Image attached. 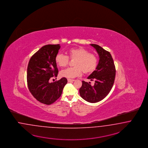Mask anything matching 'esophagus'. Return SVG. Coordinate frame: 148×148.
Here are the masks:
<instances>
[{
    "label": "esophagus",
    "instance_id": "1",
    "mask_svg": "<svg viewBox=\"0 0 148 148\" xmlns=\"http://www.w3.org/2000/svg\"><path fill=\"white\" fill-rule=\"evenodd\" d=\"M74 81H75V80H74V79H68V82H74Z\"/></svg>",
    "mask_w": 148,
    "mask_h": 148
}]
</instances>
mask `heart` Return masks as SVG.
Segmentation results:
<instances>
[{"label":"heart","mask_w":148,"mask_h":148,"mask_svg":"<svg viewBox=\"0 0 148 148\" xmlns=\"http://www.w3.org/2000/svg\"><path fill=\"white\" fill-rule=\"evenodd\" d=\"M68 56L58 53L55 56V62L60 67L66 66L69 58L75 60L73 67H69L60 71V76L66 78H73L80 76L83 72L90 74L95 71L98 65L97 56L83 47L71 48L68 51Z\"/></svg>","instance_id":"1"}]
</instances>
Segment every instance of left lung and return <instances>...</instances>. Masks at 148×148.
Wrapping results in <instances>:
<instances>
[{"label":"left lung","instance_id":"left-lung-1","mask_svg":"<svg viewBox=\"0 0 148 148\" xmlns=\"http://www.w3.org/2000/svg\"><path fill=\"white\" fill-rule=\"evenodd\" d=\"M97 51L99 61L96 68L88 79L95 82L94 85L90 82L82 81L79 92L80 96L90 103H96L103 99L112 88L114 83L116 69L112 56L109 51L96 44H91Z\"/></svg>","mask_w":148,"mask_h":148}]
</instances>
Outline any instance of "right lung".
Wrapping results in <instances>:
<instances>
[{
    "label": "right lung",
    "mask_w": 148,
    "mask_h": 148,
    "mask_svg": "<svg viewBox=\"0 0 148 148\" xmlns=\"http://www.w3.org/2000/svg\"><path fill=\"white\" fill-rule=\"evenodd\" d=\"M60 49V44L44 45L31 57L28 64L27 81L29 91L38 101L46 105L53 103L61 97L67 83L66 77L49 82L58 75L55 59Z\"/></svg>",
    "instance_id": "1"
}]
</instances>
